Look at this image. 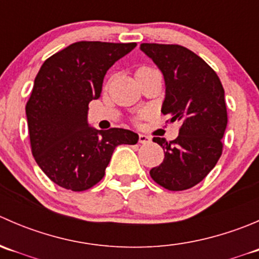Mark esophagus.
<instances>
[{
  "label": "esophagus",
  "mask_w": 259,
  "mask_h": 259,
  "mask_svg": "<svg viewBox=\"0 0 259 259\" xmlns=\"http://www.w3.org/2000/svg\"><path fill=\"white\" fill-rule=\"evenodd\" d=\"M150 142H151V139L148 137V135L139 134V143H140V144H149Z\"/></svg>",
  "instance_id": "obj_1"
}]
</instances>
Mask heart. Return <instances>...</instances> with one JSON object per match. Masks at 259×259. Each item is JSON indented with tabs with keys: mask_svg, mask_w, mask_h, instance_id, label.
Listing matches in <instances>:
<instances>
[{
	"mask_svg": "<svg viewBox=\"0 0 259 259\" xmlns=\"http://www.w3.org/2000/svg\"><path fill=\"white\" fill-rule=\"evenodd\" d=\"M142 69H149V67H142Z\"/></svg>",
	"mask_w": 259,
	"mask_h": 259,
	"instance_id": "obj_1",
	"label": "heart"
}]
</instances>
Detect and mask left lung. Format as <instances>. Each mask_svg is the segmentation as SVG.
<instances>
[{"instance_id":"1","label":"left lung","mask_w":259,"mask_h":259,"mask_svg":"<svg viewBox=\"0 0 259 259\" xmlns=\"http://www.w3.org/2000/svg\"><path fill=\"white\" fill-rule=\"evenodd\" d=\"M140 49L164 75L161 113L182 124L176 140L153 138L165 155L150 177L168 190L189 189L209 174L223 151L228 122L223 85L209 65L184 46L142 44Z\"/></svg>"}]
</instances>
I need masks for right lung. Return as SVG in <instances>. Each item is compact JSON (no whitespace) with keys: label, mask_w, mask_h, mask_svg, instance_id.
Instances as JSON below:
<instances>
[{"label":"right lung","mask_w":259,"mask_h":259,"mask_svg":"<svg viewBox=\"0 0 259 259\" xmlns=\"http://www.w3.org/2000/svg\"><path fill=\"white\" fill-rule=\"evenodd\" d=\"M135 42L80 41L49 57L26 104L31 151L41 170L65 189L82 192L105 176L117 145L137 144L135 133L89 126V103L100 98L104 76Z\"/></svg>","instance_id":"obj_1"}]
</instances>
